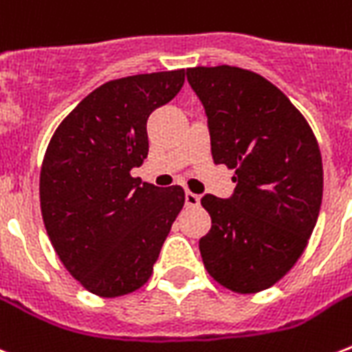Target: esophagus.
<instances>
[{
	"mask_svg": "<svg viewBox=\"0 0 352 352\" xmlns=\"http://www.w3.org/2000/svg\"><path fill=\"white\" fill-rule=\"evenodd\" d=\"M184 201H186V206H192V208H194V206H199V195L197 194H192V192H186V194H184Z\"/></svg>",
	"mask_w": 352,
	"mask_h": 352,
	"instance_id": "34e87169",
	"label": "esophagus"
}]
</instances>
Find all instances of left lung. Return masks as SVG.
I'll list each match as a JSON object with an SVG mask.
<instances>
[{"instance_id":"8db88e82","label":"left lung","mask_w":352,"mask_h":352,"mask_svg":"<svg viewBox=\"0 0 352 352\" xmlns=\"http://www.w3.org/2000/svg\"><path fill=\"white\" fill-rule=\"evenodd\" d=\"M205 107L212 158L236 170L234 194H206L199 251L210 277L236 294L267 289L295 265L318 221L323 164L301 112L262 75L236 66L188 68Z\"/></svg>"}]
</instances>
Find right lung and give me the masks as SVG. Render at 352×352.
<instances>
[{
	"instance_id": "right-lung-1",
	"label": "right lung",
	"mask_w": 352,
	"mask_h": 352,
	"mask_svg": "<svg viewBox=\"0 0 352 352\" xmlns=\"http://www.w3.org/2000/svg\"><path fill=\"white\" fill-rule=\"evenodd\" d=\"M184 69L122 77L82 99L53 133L40 170V210L69 275L99 297L149 280L184 206L181 186L131 175L149 151L147 118L175 98Z\"/></svg>"
}]
</instances>
